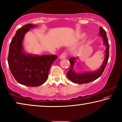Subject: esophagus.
<instances>
[{
  "instance_id": "1",
  "label": "esophagus",
  "mask_w": 122,
  "mask_h": 122,
  "mask_svg": "<svg viewBox=\"0 0 122 122\" xmlns=\"http://www.w3.org/2000/svg\"><path fill=\"white\" fill-rule=\"evenodd\" d=\"M66 57V53H63V54H62L59 57V58L60 59H64Z\"/></svg>"
}]
</instances>
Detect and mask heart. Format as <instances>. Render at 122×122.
Listing matches in <instances>:
<instances>
[{
    "instance_id": "obj_1",
    "label": "heart",
    "mask_w": 122,
    "mask_h": 122,
    "mask_svg": "<svg viewBox=\"0 0 122 122\" xmlns=\"http://www.w3.org/2000/svg\"><path fill=\"white\" fill-rule=\"evenodd\" d=\"M81 36H84V34H82V35Z\"/></svg>"
}]
</instances>
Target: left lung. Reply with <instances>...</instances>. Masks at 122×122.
Here are the masks:
<instances>
[{
    "label": "left lung",
    "mask_w": 122,
    "mask_h": 122,
    "mask_svg": "<svg viewBox=\"0 0 122 122\" xmlns=\"http://www.w3.org/2000/svg\"><path fill=\"white\" fill-rule=\"evenodd\" d=\"M99 35L103 39V45L106 46L104 59L103 62L98 69L93 72H85L82 73H77L73 69L75 63H76V60L77 57L70 58V62L71 65V68L67 72V76L68 78L75 83L83 84L87 83L98 78L102 75L104 71L106 65H107L109 58V44L107 39L106 32L102 27H99Z\"/></svg>",
    "instance_id": "obj_1"
}]
</instances>
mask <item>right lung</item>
Listing matches in <instances>:
<instances>
[{
	"label": "right lung",
	"instance_id": "add662e5",
	"mask_svg": "<svg viewBox=\"0 0 122 122\" xmlns=\"http://www.w3.org/2000/svg\"><path fill=\"white\" fill-rule=\"evenodd\" d=\"M36 25L27 24L16 31L9 46L8 62L10 71L21 85L38 87L47 79L51 65L57 59L54 55L31 54L25 51L23 40L27 32Z\"/></svg>",
	"mask_w": 122,
	"mask_h": 122
}]
</instances>
